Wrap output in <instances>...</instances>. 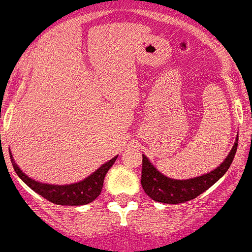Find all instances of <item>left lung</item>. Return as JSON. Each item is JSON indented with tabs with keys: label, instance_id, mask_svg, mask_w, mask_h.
I'll use <instances>...</instances> for the list:
<instances>
[{
	"label": "left lung",
	"instance_id": "1",
	"mask_svg": "<svg viewBox=\"0 0 252 252\" xmlns=\"http://www.w3.org/2000/svg\"><path fill=\"white\" fill-rule=\"evenodd\" d=\"M237 146L238 134L236 137L233 147L220 165L206 174L189 179L169 178L158 172L149 158L142 155L141 185H142L143 191L154 201L162 202V204H182V202L189 201L192 198H196L205 191H208L211 186L217 183L227 173L236 155Z\"/></svg>",
	"mask_w": 252,
	"mask_h": 252
}]
</instances>
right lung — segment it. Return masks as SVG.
<instances>
[{"mask_svg":"<svg viewBox=\"0 0 252 252\" xmlns=\"http://www.w3.org/2000/svg\"><path fill=\"white\" fill-rule=\"evenodd\" d=\"M10 158H11L12 166H14L16 174L19 175V178L22 179L28 187H31L33 191L41 194L42 197L56 205L80 206V205L90 204L98 197V194L101 193V189L103 187V178H105L107 170L113 166L118 156H114L111 160L102 164L96 172L88 175L83 181L63 186L41 183L35 179L29 178L28 175L23 173L22 169L19 168L18 164L14 161L11 152H10Z\"/></svg>","mask_w":252,"mask_h":252,"instance_id":"obj_1","label":"right lung"}]
</instances>
